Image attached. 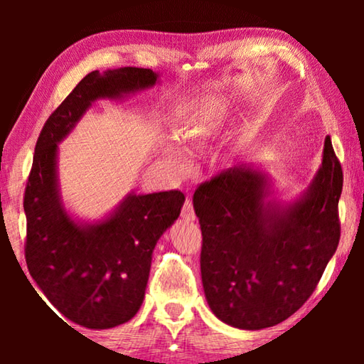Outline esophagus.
<instances>
[{
	"mask_svg": "<svg viewBox=\"0 0 364 364\" xmlns=\"http://www.w3.org/2000/svg\"><path fill=\"white\" fill-rule=\"evenodd\" d=\"M181 217H183V220H186V221L196 220L193 200H191L189 197H186V200H184V205H183V210H181Z\"/></svg>",
	"mask_w": 364,
	"mask_h": 364,
	"instance_id": "34e87169",
	"label": "esophagus"
}]
</instances>
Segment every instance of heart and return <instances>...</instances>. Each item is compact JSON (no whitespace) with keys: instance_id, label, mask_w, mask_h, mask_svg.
I'll return each instance as SVG.
<instances>
[{"instance_id":"heart-1","label":"heart","mask_w":364,"mask_h":364,"mask_svg":"<svg viewBox=\"0 0 364 364\" xmlns=\"http://www.w3.org/2000/svg\"><path fill=\"white\" fill-rule=\"evenodd\" d=\"M223 120V110L220 107H205L199 110V114L191 120L184 128V139L189 147H194L202 138H205L208 133H212ZM171 159L175 160L178 168L186 167V157H184L180 147H171Z\"/></svg>"}]
</instances>
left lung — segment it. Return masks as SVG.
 Masks as SVG:
<instances>
[{"label":"left lung","instance_id":"8db88e82","mask_svg":"<svg viewBox=\"0 0 364 364\" xmlns=\"http://www.w3.org/2000/svg\"><path fill=\"white\" fill-rule=\"evenodd\" d=\"M342 184L341 162L326 136L315 181L287 208L264 204L267 180L244 164L197 186L200 274L215 316L257 331L282 323L310 299L341 239Z\"/></svg>","mask_w":364,"mask_h":364}]
</instances>
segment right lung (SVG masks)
Instances as JSON below:
<instances>
[{
  "mask_svg": "<svg viewBox=\"0 0 364 364\" xmlns=\"http://www.w3.org/2000/svg\"><path fill=\"white\" fill-rule=\"evenodd\" d=\"M151 69L122 67L82 78L48 117L36 141L23 210L26 262L30 276L63 315L90 329H109L136 315L149 279L152 250L180 217L178 189L128 196L101 223L82 226L60 204L56 178L58 143L90 104L156 85Z\"/></svg>",
  "mask_w": 364,
  "mask_h": 364,
  "instance_id": "right-lung-1",
  "label": "right lung"
}]
</instances>
